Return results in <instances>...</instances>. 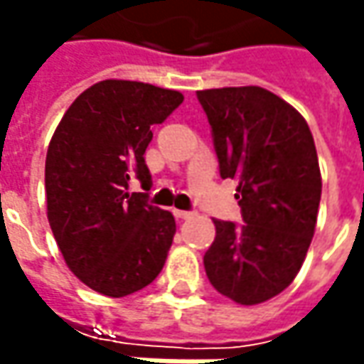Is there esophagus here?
<instances>
[{"instance_id":"esophagus-1","label":"esophagus","mask_w":364,"mask_h":364,"mask_svg":"<svg viewBox=\"0 0 364 364\" xmlns=\"http://www.w3.org/2000/svg\"><path fill=\"white\" fill-rule=\"evenodd\" d=\"M174 217L176 218H190L192 217V213H190V210H178V208H176Z\"/></svg>"}]
</instances>
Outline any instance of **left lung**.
Returning a JSON list of instances; mask_svg holds the SVG:
<instances>
[{
  "label": "left lung",
  "instance_id": "obj_1",
  "mask_svg": "<svg viewBox=\"0 0 364 364\" xmlns=\"http://www.w3.org/2000/svg\"><path fill=\"white\" fill-rule=\"evenodd\" d=\"M220 178L239 180L243 225L215 220L208 282L237 304L284 291L312 243L322 194L314 137L291 105L261 87L198 91Z\"/></svg>",
  "mask_w": 364,
  "mask_h": 364
}]
</instances>
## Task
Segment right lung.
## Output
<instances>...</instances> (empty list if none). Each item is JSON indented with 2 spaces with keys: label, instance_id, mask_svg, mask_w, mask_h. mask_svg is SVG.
<instances>
[{
  "label": "right lung",
  "instance_id": "obj_1",
  "mask_svg": "<svg viewBox=\"0 0 364 364\" xmlns=\"http://www.w3.org/2000/svg\"><path fill=\"white\" fill-rule=\"evenodd\" d=\"M184 101L178 91L135 80H101L68 107L46 154L48 223L66 265L109 298L149 286L176 232L172 213L129 192L149 190L151 125Z\"/></svg>",
  "mask_w": 364,
  "mask_h": 364
}]
</instances>
